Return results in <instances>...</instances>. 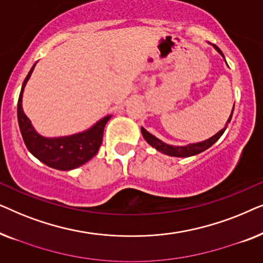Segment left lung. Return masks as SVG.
Segmentation results:
<instances>
[{
    "instance_id": "left-lung-1",
    "label": "left lung",
    "mask_w": 263,
    "mask_h": 263,
    "mask_svg": "<svg viewBox=\"0 0 263 263\" xmlns=\"http://www.w3.org/2000/svg\"><path fill=\"white\" fill-rule=\"evenodd\" d=\"M213 48L217 50V51L220 53V55L224 57L222 55L221 50L218 48L217 45L213 44ZM225 60V57H224ZM226 62V61H225ZM233 109H235V106L232 107V111H231V115H230L228 122H226V125L225 128H222L220 132H218L217 134L212 136V138L204 140V141H201V142H196V143H189V145L186 146H172V145H168V143H165L159 140L156 136L151 134L146 130L145 128L141 127V133H142V136L145 138V140L147 142L149 143L151 146L154 147L157 151H159V152L166 154V156H171V157H179V158H186V157H192V156H196V154H199L201 152H203V151H206L207 148H210L212 145H214L215 142L218 141L219 139H220V136L224 134L226 127H228V124L230 123V121H231L232 118V114H233Z\"/></svg>"
}]
</instances>
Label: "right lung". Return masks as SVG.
Listing matches in <instances>:
<instances>
[{
	"instance_id": "obj_1",
	"label": "right lung",
	"mask_w": 263,
	"mask_h": 263,
	"mask_svg": "<svg viewBox=\"0 0 263 263\" xmlns=\"http://www.w3.org/2000/svg\"><path fill=\"white\" fill-rule=\"evenodd\" d=\"M35 64L28 71L24 80L23 87L17 100V122L21 135L27 149L48 166L61 171H69L77 168L98 153L103 142V133L111 116H105L93 124L87 130L78 134L61 136V138H45L34 130L30 118L23 110V93Z\"/></svg>"
}]
</instances>
